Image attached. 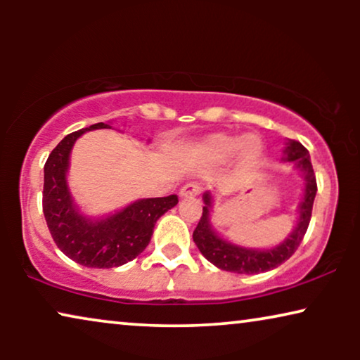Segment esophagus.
I'll list each match as a JSON object with an SVG mask.
<instances>
[{"label": "esophagus", "instance_id": "1", "mask_svg": "<svg viewBox=\"0 0 360 360\" xmlns=\"http://www.w3.org/2000/svg\"><path fill=\"white\" fill-rule=\"evenodd\" d=\"M201 193V186L198 184H195V181H190V184L184 185L179 191V196L181 200L184 198H195V196H198Z\"/></svg>", "mask_w": 360, "mask_h": 360}]
</instances>
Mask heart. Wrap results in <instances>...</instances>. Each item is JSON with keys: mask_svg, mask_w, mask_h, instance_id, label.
Returning <instances> with one entry per match:
<instances>
[{"mask_svg": "<svg viewBox=\"0 0 360 360\" xmlns=\"http://www.w3.org/2000/svg\"><path fill=\"white\" fill-rule=\"evenodd\" d=\"M264 144L257 134H245L239 139L231 134H211L196 149L201 159L210 164H224L236 154L240 167H252L262 157Z\"/></svg>", "mask_w": 360, "mask_h": 360, "instance_id": "obj_1", "label": "heart"}]
</instances>
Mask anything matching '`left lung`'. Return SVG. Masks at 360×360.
<instances>
[{"mask_svg": "<svg viewBox=\"0 0 360 360\" xmlns=\"http://www.w3.org/2000/svg\"><path fill=\"white\" fill-rule=\"evenodd\" d=\"M283 160L292 162L304 180L303 198L298 205V219L295 229L285 238L283 243L269 249H252L243 248V245L233 244L221 238L211 226V206H213V196L211 191H205L203 195V214L200 223L193 231V240L200 252L205 255L206 260L226 272L234 274H260L277 269L285 260H288L298 249L304 234H307L309 219H311L313 201L316 196V176H314L309 152L297 141L288 139L287 147L283 150Z\"/></svg>", "mask_w": 360, "mask_h": 360, "instance_id": "obj_1", "label": "left lung"}]
</instances>
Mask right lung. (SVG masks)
<instances>
[{
    "label": "right lung",
    "mask_w": 360,
    "mask_h": 360,
    "mask_svg": "<svg viewBox=\"0 0 360 360\" xmlns=\"http://www.w3.org/2000/svg\"><path fill=\"white\" fill-rule=\"evenodd\" d=\"M111 129L96 122L63 137L44 165L42 210L47 228L57 248L91 269H111L136 259L150 243L157 219L179 203L176 195L144 198L127 205L116 213L90 218L78 208L68 188L67 172L75 141L86 131Z\"/></svg>",
    "instance_id": "add662e5"
}]
</instances>
